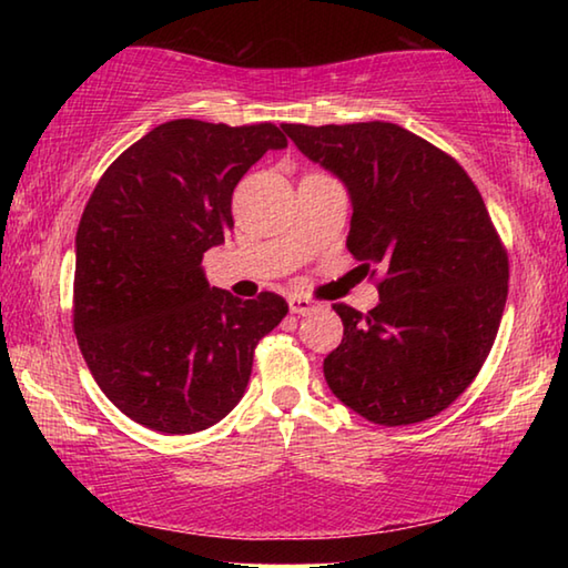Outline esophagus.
<instances>
[{
    "label": "esophagus",
    "instance_id": "obj_1",
    "mask_svg": "<svg viewBox=\"0 0 568 568\" xmlns=\"http://www.w3.org/2000/svg\"><path fill=\"white\" fill-rule=\"evenodd\" d=\"M287 305H291V313H295V315H307V313L318 311V305H315L311 297H305V295H293L291 301H287Z\"/></svg>",
    "mask_w": 568,
    "mask_h": 568
}]
</instances>
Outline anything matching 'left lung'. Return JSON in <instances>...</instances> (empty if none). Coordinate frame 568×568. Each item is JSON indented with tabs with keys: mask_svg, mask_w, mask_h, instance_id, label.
Instances as JSON below:
<instances>
[{
	"mask_svg": "<svg viewBox=\"0 0 568 568\" xmlns=\"http://www.w3.org/2000/svg\"><path fill=\"white\" fill-rule=\"evenodd\" d=\"M283 130L348 190V250L383 273L373 311L333 305L343 341L323 361L328 388L381 426L436 416L478 376L508 295L484 197L454 158L400 124Z\"/></svg>",
	"mask_w": 568,
	"mask_h": 568,
	"instance_id": "1",
	"label": "left lung"
}]
</instances>
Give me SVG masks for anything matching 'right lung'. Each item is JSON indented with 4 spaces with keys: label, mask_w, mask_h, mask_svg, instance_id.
Returning <instances> with one entry per match:
<instances>
[{
    "label": "right lung",
    "mask_w": 568,
    "mask_h": 568,
    "mask_svg": "<svg viewBox=\"0 0 568 568\" xmlns=\"http://www.w3.org/2000/svg\"><path fill=\"white\" fill-rule=\"evenodd\" d=\"M275 124L170 120L100 178L74 237V335L92 378L124 416L197 434L247 388L257 341L285 318L275 293L240 301L210 287L203 255L233 230V190Z\"/></svg>",
    "instance_id": "add662e5"
}]
</instances>
